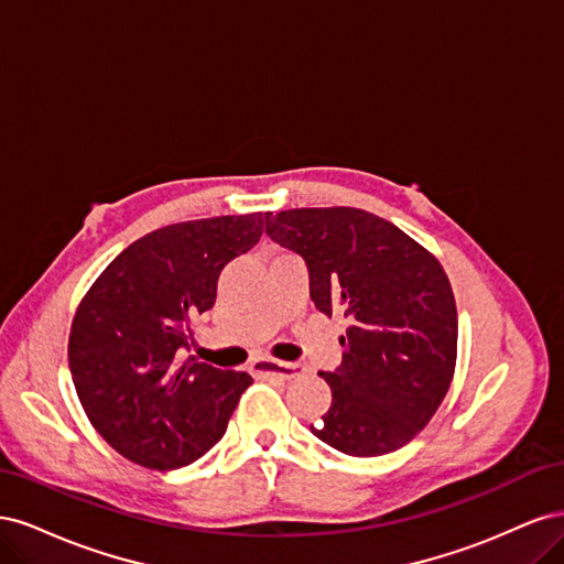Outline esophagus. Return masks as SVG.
Here are the masks:
<instances>
[{
	"label": "esophagus",
	"mask_w": 564,
	"mask_h": 564,
	"mask_svg": "<svg viewBox=\"0 0 564 564\" xmlns=\"http://www.w3.org/2000/svg\"><path fill=\"white\" fill-rule=\"evenodd\" d=\"M251 371L256 373V377H278V379H296L303 373V369L299 365H292V362H280V360H256L251 365Z\"/></svg>",
	"instance_id": "obj_1"
}]
</instances>
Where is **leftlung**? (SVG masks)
Segmentation results:
<instances>
[{"label": "left lung", "instance_id": "8db88e82", "mask_svg": "<svg viewBox=\"0 0 564 564\" xmlns=\"http://www.w3.org/2000/svg\"><path fill=\"white\" fill-rule=\"evenodd\" d=\"M265 232L308 263L315 308L350 319L344 360L319 373L332 406L313 435L350 456L404 447L454 379L458 319L445 268L390 220L355 207L268 212Z\"/></svg>", "mask_w": 564, "mask_h": 564}]
</instances>
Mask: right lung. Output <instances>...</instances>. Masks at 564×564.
<instances>
[{"label":"right lung","mask_w":564,"mask_h":564,"mask_svg":"<svg viewBox=\"0 0 564 564\" xmlns=\"http://www.w3.org/2000/svg\"><path fill=\"white\" fill-rule=\"evenodd\" d=\"M261 214L164 226L129 245L77 305L67 360L108 445L150 470L193 464L224 437L247 371L181 360L218 275L261 240Z\"/></svg>","instance_id":"1"}]
</instances>
